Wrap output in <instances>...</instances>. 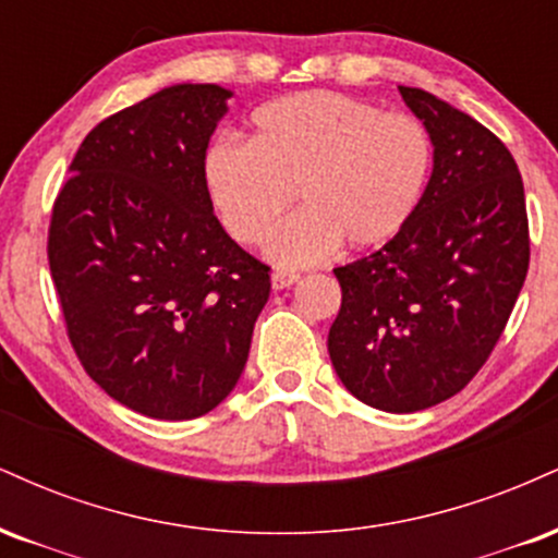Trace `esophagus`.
I'll return each instance as SVG.
<instances>
[{"instance_id":"34e87169","label":"esophagus","mask_w":558,"mask_h":558,"mask_svg":"<svg viewBox=\"0 0 558 558\" xmlns=\"http://www.w3.org/2000/svg\"><path fill=\"white\" fill-rule=\"evenodd\" d=\"M294 281H300V274L287 271V268H277V271L271 274L274 290H287V287H292Z\"/></svg>"}]
</instances>
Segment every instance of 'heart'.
Instances as JSON below:
<instances>
[{
    "label": "heart",
    "instance_id": "obj_1",
    "mask_svg": "<svg viewBox=\"0 0 558 558\" xmlns=\"http://www.w3.org/2000/svg\"><path fill=\"white\" fill-rule=\"evenodd\" d=\"M430 167L434 143L421 120L333 90H305L255 111L251 143H211L203 180L240 242L264 240L298 190L305 208L268 234L266 255L281 266H311L342 242L368 251L397 238Z\"/></svg>",
    "mask_w": 558,
    "mask_h": 558
}]
</instances>
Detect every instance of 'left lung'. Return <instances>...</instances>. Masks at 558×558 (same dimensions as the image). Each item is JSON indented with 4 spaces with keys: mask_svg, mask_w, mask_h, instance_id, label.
<instances>
[{
    "mask_svg": "<svg viewBox=\"0 0 558 558\" xmlns=\"http://www.w3.org/2000/svg\"><path fill=\"white\" fill-rule=\"evenodd\" d=\"M399 94L428 130L434 172L397 238L333 268L342 307L329 355L360 402L417 412L483 368L525 284L530 238L520 169L499 137L428 90Z\"/></svg>",
    "mask_w": 558,
    "mask_h": 558,
    "instance_id": "8db88e82",
    "label": "left lung"
}]
</instances>
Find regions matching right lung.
<instances>
[{
	"mask_svg": "<svg viewBox=\"0 0 558 558\" xmlns=\"http://www.w3.org/2000/svg\"><path fill=\"white\" fill-rule=\"evenodd\" d=\"M232 96L177 83L98 122L51 211L49 268L77 357L111 399L156 421L225 402L271 292L203 180Z\"/></svg>",
	"mask_w": 558,
	"mask_h": 558,
	"instance_id": "add662e5",
	"label": "right lung"
}]
</instances>
